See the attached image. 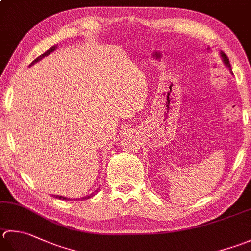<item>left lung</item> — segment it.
I'll return each mask as SVG.
<instances>
[{"label": "left lung", "mask_w": 251, "mask_h": 251, "mask_svg": "<svg viewBox=\"0 0 251 251\" xmlns=\"http://www.w3.org/2000/svg\"><path fill=\"white\" fill-rule=\"evenodd\" d=\"M221 56H222V58H223V62L225 63V65H226L229 70H230V64H229V60H228V57L226 56V54L225 53H221Z\"/></svg>", "instance_id": "obj_1"}]
</instances>
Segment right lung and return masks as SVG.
<instances>
[{
    "instance_id": "1",
    "label": "right lung",
    "mask_w": 251,
    "mask_h": 251,
    "mask_svg": "<svg viewBox=\"0 0 251 251\" xmlns=\"http://www.w3.org/2000/svg\"><path fill=\"white\" fill-rule=\"evenodd\" d=\"M55 49H56V46H53V47H51L50 49H49V50L46 52V53H43V54H41V55L40 56H38L37 58H36V60H34L31 64H30V66L31 65H33V64L34 63H36V62H38V61H40L41 60V58H43L44 56H47V55H49V54H50V53H52L54 50H55ZM93 194H95V193H93ZM93 194H91L90 196H86V197H82L81 198V200H83V199H89L90 197H92V196H93ZM55 198H58V199H62V200H68L67 198H65V197H62V196H56V197ZM78 200H79V199H78Z\"/></svg>"
}]
</instances>
